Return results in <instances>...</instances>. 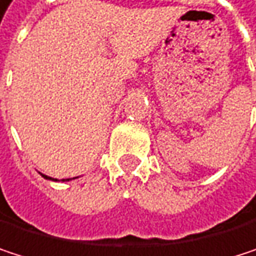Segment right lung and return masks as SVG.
<instances>
[{
    "label": "right lung",
    "mask_w": 256,
    "mask_h": 256,
    "mask_svg": "<svg viewBox=\"0 0 256 256\" xmlns=\"http://www.w3.org/2000/svg\"><path fill=\"white\" fill-rule=\"evenodd\" d=\"M42 176H43V178H44V179H49V180H54V179H52V178H48V176H46V174H42ZM55 180H56V179H55ZM66 180H70V179H66Z\"/></svg>",
    "instance_id": "obj_1"
}]
</instances>
